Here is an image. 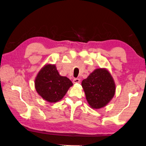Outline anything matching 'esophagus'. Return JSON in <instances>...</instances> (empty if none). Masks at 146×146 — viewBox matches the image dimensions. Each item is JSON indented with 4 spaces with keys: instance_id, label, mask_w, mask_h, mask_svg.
I'll list each match as a JSON object with an SVG mask.
<instances>
[{
    "instance_id": "34e87169",
    "label": "esophagus",
    "mask_w": 146,
    "mask_h": 146,
    "mask_svg": "<svg viewBox=\"0 0 146 146\" xmlns=\"http://www.w3.org/2000/svg\"><path fill=\"white\" fill-rule=\"evenodd\" d=\"M80 82V79L77 78H74V80H73V83H78Z\"/></svg>"
}]
</instances>
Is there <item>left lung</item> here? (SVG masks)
Wrapping results in <instances>:
<instances>
[{"mask_svg": "<svg viewBox=\"0 0 146 146\" xmlns=\"http://www.w3.org/2000/svg\"><path fill=\"white\" fill-rule=\"evenodd\" d=\"M82 86L88 103L92 108L99 109L107 105L115 94V84L111 74L105 69L94 70Z\"/></svg>", "mask_w": 146, "mask_h": 146, "instance_id": "8db88e82", "label": "left lung"}]
</instances>
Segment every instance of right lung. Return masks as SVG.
<instances>
[{"label":"right lung","instance_id":"obj_1","mask_svg":"<svg viewBox=\"0 0 146 146\" xmlns=\"http://www.w3.org/2000/svg\"><path fill=\"white\" fill-rule=\"evenodd\" d=\"M72 85L68 78L60 76L56 66L52 64H47L41 69L35 82L39 95L51 103L63 99Z\"/></svg>","mask_w":146,"mask_h":146}]
</instances>
